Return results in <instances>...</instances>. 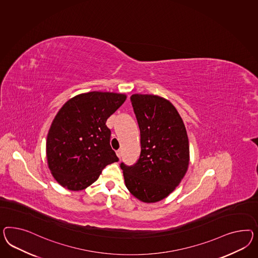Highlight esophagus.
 Segmentation results:
<instances>
[{
	"instance_id": "esophagus-1",
	"label": "esophagus",
	"mask_w": 258,
	"mask_h": 258,
	"mask_svg": "<svg viewBox=\"0 0 258 258\" xmlns=\"http://www.w3.org/2000/svg\"><path fill=\"white\" fill-rule=\"evenodd\" d=\"M122 154H123V151H122L121 149H119V150L116 151V155H117V157H118L119 159L122 158Z\"/></svg>"
}]
</instances>
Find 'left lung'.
<instances>
[{"label":"left lung","mask_w":258,"mask_h":258,"mask_svg":"<svg viewBox=\"0 0 258 258\" xmlns=\"http://www.w3.org/2000/svg\"><path fill=\"white\" fill-rule=\"evenodd\" d=\"M141 133V154L132 166L121 162L125 187L145 203L159 202L173 192L188 170L186 127L169 100L155 95L131 97Z\"/></svg>","instance_id":"left-lung-1"}]
</instances>
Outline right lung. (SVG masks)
Listing matches in <instances>:
<instances>
[{
	"label": "right lung",
	"mask_w": 258,
	"mask_h": 258,
	"mask_svg": "<svg viewBox=\"0 0 258 258\" xmlns=\"http://www.w3.org/2000/svg\"><path fill=\"white\" fill-rule=\"evenodd\" d=\"M125 98L124 94L94 91L70 98L57 112L46 153L51 174L63 188H87L108 164L118 161L106 121Z\"/></svg>",
	"instance_id": "obj_1"
}]
</instances>
